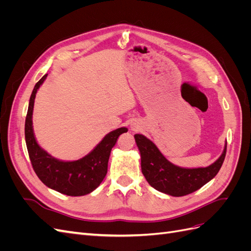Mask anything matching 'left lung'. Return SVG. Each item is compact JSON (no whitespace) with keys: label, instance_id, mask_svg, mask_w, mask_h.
Instances as JSON below:
<instances>
[{"label":"left lung","instance_id":"obj_1","mask_svg":"<svg viewBox=\"0 0 251 251\" xmlns=\"http://www.w3.org/2000/svg\"><path fill=\"white\" fill-rule=\"evenodd\" d=\"M134 137L140 151L141 171L149 184L159 192L174 197L192 194L206 184L221 169L226 155L227 143L222 155L207 168L183 169L171 163L143 135L136 134Z\"/></svg>","mask_w":251,"mask_h":251}]
</instances>
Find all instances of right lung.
I'll return each instance as SVG.
<instances>
[{"label":"right lung","instance_id":"add662e5","mask_svg":"<svg viewBox=\"0 0 251 251\" xmlns=\"http://www.w3.org/2000/svg\"><path fill=\"white\" fill-rule=\"evenodd\" d=\"M48 74L36 82L30 96L25 121V139L30 161L37 177L49 188L67 196H83L92 193L102 182L108 172L112 148L119 136L127 132L119 127L110 132L87 156L76 161H60L50 156L37 144L32 128V112L35 94Z\"/></svg>","mask_w":251,"mask_h":251}]
</instances>
